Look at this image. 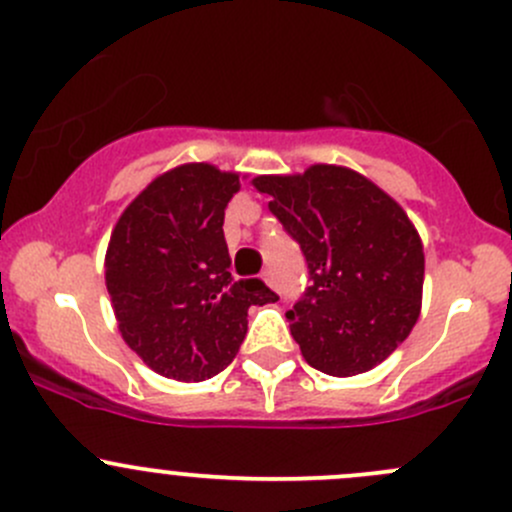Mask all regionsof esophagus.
<instances>
[{
	"label": "esophagus",
	"instance_id": "1",
	"mask_svg": "<svg viewBox=\"0 0 512 512\" xmlns=\"http://www.w3.org/2000/svg\"><path fill=\"white\" fill-rule=\"evenodd\" d=\"M262 279H265V282H267V287H272V289H277V282H274V274L270 272V270H267L265 274H262Z\"/></svg>",
	"mask_w": 512,
	"mask_h": 512
}]
</instances>
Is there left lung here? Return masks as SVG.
Here are the masks:
<instances>
[{
  "instance_id": "8db88e82",
  "label": "left lung",
  "mask_w": 512,
  "mask_h": 512,
  "mask_svg": "<svg viewBox=\"0 0 512 512\" xmlns=\"http://www.w3.org/2000/svg\"><path fill=\"white\" fill-rule=\"evenodd\" d=\"M252 186L272 198V215L309 267V287L287 311L306 363L333 378L383 363L422 309V240L400 203L333 164L257 176Z\"/></svg>"
}]
</instances>
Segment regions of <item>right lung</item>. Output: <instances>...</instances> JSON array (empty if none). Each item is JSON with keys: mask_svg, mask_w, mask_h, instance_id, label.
Returning <instances> with one entry per match:
<instances>
[{"mask_svg": "<svg viewBox=\"0 0 512 512\" xmlns=\"http://www.w3.org/2000/svg\"><path fill=\"white\" fill-rule=\"evenodd\" d=\"M240 176L184 164L157 176L117 220L105 284L122 338L154 373L201 383L228 368L247 309L279 297L262 279L230 274L223 235Z\"/></svg>", "mask_w": 512, "mask_h": 512, "instance_id": "add662e5", "label": "right lung"}]
</instances>
